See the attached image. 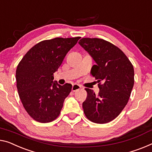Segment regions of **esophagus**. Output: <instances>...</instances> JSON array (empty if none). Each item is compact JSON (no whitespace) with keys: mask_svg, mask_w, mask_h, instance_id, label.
<instances>
[{"mask_svg":"<svg viewBox=\"0 0 152 152\" xmlns=\"http://www.w3.org/2000/svg\"><path fill=\"white\" fill-rule=\"evenodd\" d=\"M81 88V86H79V84H73V87H72V91H73V92H75V91L80 89Z\"/></svg>","mask_w":152,"mask_h":152,"instance_id":"34e87169","label":"esophagus"}]
</instances>
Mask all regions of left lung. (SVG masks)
<instances>
[{
  "label": "left lung",
  "instance_id": "obj_1",
  "mask_svg": "<svg viewBox=\"0 0 152 152\" xmlns=\"http://www.w3.org/2000/svg\"><path fill=\"white\" fill-rule=\"evenodd\" d=\"M80 45L93 58L90 73L97 79L99 94L85 88L87 98L83 102L88 120L105 124L116 118L126 105L134 86V68L120 48L104 39L82 38Z\"/></svg>",
  "mask_w": 152,
  "mask_h": 152
}]
</instances>
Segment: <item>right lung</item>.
<instances>
[{
  "label": "right lung",
  "mask_w": 152,
  "mask_h": 152,
  "mask_svg": "<svg viewBox=\"0 0 152 152\" xmlns=\"http://www.w3.org/2000/svg\"><path fill=\"white\" fill-rule=\"evenodd\" d=\"M80 37L56 38L39 42L26 53L18 65V94L26 111L41 123L52 122L59 116L72 85L53 81V73Z\"/></svg>",
  "instance_id": "1"
}]
</instances>
